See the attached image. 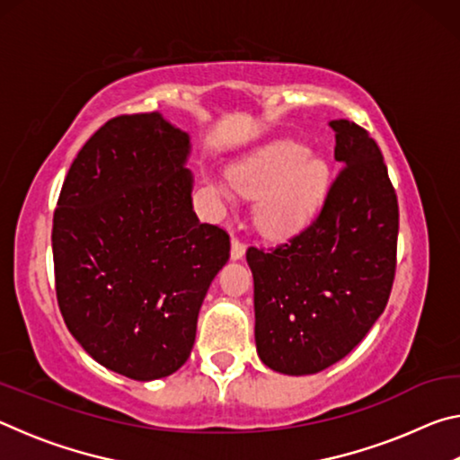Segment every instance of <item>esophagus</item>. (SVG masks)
<instances>
[{"label":"esophagus","instance_id":"obj_1","mask_svg":"<svg viewBox=\"0 0 460 460\" xmlns=\"http://www.w3.org/2000/svg\"><path fill=\"white\" fill-rule=\"evenodd\" d=\"M243 255H245V245L241 243L239 239L233 237V239H231V260L237 261V260L243 258Z\"/></svg>","mask_w":460,"mask_h":460}]
</instances>
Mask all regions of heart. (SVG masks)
<instances>
[{
    "instance_id": "1",
    "label": "heart",
    "mask_w": 460,
    "mask_h": 460,
    "mask_svg": "<svg viewBox=\"0 0 460 460\" xmlns=\"http://www.w3.org/2000/svg\"><path fill=\"white\" fill-rule=\"evenodd\" d=\"M229 182L255 202L253 219L268 237H290L310 221L331 182L329 164L310 154L305 144L279 139L258 147L229 170ZM221 181L213 190L233 205V190Z\"/></svg>"
}]
</instances>
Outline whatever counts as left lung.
Segmentation results:
<instances>
[{"instance_id":"8db88e82","label":"left lung","mask_w":460,"mask_h":460,"mask_svg":"<svg viewBox=\"0 0 460 460\" xmlns=\"http://www.w3.org/2000/svg\"><path fill=\"white\" fill-rule=\"evenodd\" d=\"M342 170L316 219L274 252L249 247L255 349L284 376L347 357L387 305L395 274L398 199L377 144L353 121H331Z\"/></svg>"}]
</instances>
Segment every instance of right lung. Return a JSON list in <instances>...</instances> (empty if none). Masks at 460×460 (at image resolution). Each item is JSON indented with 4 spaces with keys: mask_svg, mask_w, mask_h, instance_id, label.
Here are the masks:
<instances>
[{
    "mask_svg": "<svg viewBox=\"0 0 460 460\" xmlns=\"http://www.w3.org/2000/svg\"><path fill=\"white\" fill-rule=\"evenodd\" d=\"M190 136L164 115H121L91 136L62 184L52 225L66 329L99 365L137 381L190 357L229 235L200 223Z\"/></svg>",
    "mask_w": 460,
    "mask_h": 460,
    "instance_id": "right-lung-1",
    "label": "right lung"
}]
</instances>
